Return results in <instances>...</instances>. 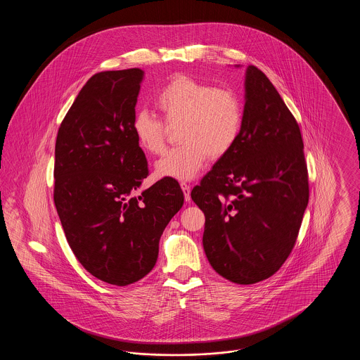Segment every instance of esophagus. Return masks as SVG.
<instances>
[{
    "mask_svg": "<svg viewBox=\"0 0 360 360\" xmlns=\"http://www.w3.org/2000/svg\"><path fill=\"white\" fill-rule=\"evenodd\" d=\"M181 188H182L184 195H185V201H186V202H190V200H191V197H190V185L185 184V182H182V184H181Z\"/></svg>",
    "mask_w": 360,
    "mask_h": 360,
    "instance_id": "1",
    "label": "esophagus"
}]
</instances>
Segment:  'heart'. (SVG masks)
<instances>
[{"mask_svg":"<svg viewBox=\"0 0 360 360\" xmlns=\"http://www.w3.org/2000/svg\"><path fill=\"white\" fill-rule=\"evenodd\" d=\"M167 127H178L181 144L155 165L160 178L190 181L206 163L221 159L236 144L243 128L244 109L239 94L186 75H176L162 87L154 98ZM166 125L148 112L134 116L132 132L147 154H163Z\"/></svg>","mask_w":360,"mask_h":360,"instance_id":"1","label":"heart"}]
</instances>
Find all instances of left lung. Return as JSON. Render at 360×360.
Segmentation results:
<instances>
[{
    "label": "left lung",
    "mask_w": 360,
    "mask_h": 360,
    "mask_svg": "<svg viewBox=\"0 0 360 360\" xmlns=\"http://www.w3.org/2000/svg\"><path fill=\"white\" fill-rule=\"evenodd\" d=\"M244 120L233 148L191 190L205 214L202 244L216 273L252 285L290 255L308 206L300 127L270 79L245 70Z\"/></svg>",
    "instance_id": "1"
}]
</instances>
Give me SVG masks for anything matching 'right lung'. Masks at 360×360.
<instances>
[{
  "instance_id": "1",
  "label": "right lung",
  "mask_w": 360,
  "mask_h": 360,
  "mask_svg": "<svg viewBox=\"0 0 360 360\" xmlns=\"http://www.w3.org/2000/svg\"><path fill=\"white\" fill-rule=\"evenodd\" d=\"M144 71L94 74L62 121L55 144L53 201L74 255L110 285L154 269L159 240L184 205L174 178L141 190L146 155L132 132Z\"/></svg>"
}]
</instances>
